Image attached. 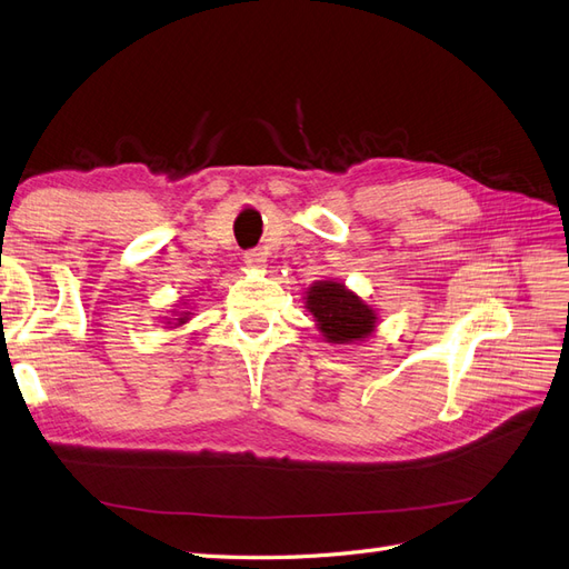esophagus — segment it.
Listing matches in <instances>:
<instances>
[{"instance_id":"1","label":"esophagus","mask_w":569,"mask_h":569,"mask_svg":"<svg viewBox=\"0 0 569 569\" xmlns=\"http://www.w3.org/2000/svg\"><path fill=\"white\" fill-rule=\"evenodd\" d=\"M243 263H247L249 268H263L266 266V253L260 249L247 251V253H243Z\"/></svg>"}]
</instances>
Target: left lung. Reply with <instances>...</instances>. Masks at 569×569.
<instances>
[{
  "instance_id": "obj_1",
  "label": "left lung",
  "mask_w": 569,
  "mask_h": 569,
  "mask_svg": "<svg viewBox=\"0 0 569 569\" xmlns=\"http://www.w3.org/2000/svg\"><path fill=\"white\" fill-rule=\"evenodd\" d=\"M306 309L332 345H351L376 330V311L345 284L322 280L306 291Z\"/></svg>"
}]
</instances>
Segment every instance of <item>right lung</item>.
<instances>
[{
  "label": "right lung",
  "mask_w": 569,
  "mask_h": 569,
  "mask_svg": "<svg viewBox=\"0 0 569 569\" xmlns=\"http://www.w3.org/2000/svg\"><path fill=\"white\" fill-rule=\"evenodd\" d=\"M187 316H189V313H181L179 318H174V320H177V326H181V322H187V320H189Z\"/></svg>",
  "instance_id": "obj_1"
}]
</instances>
